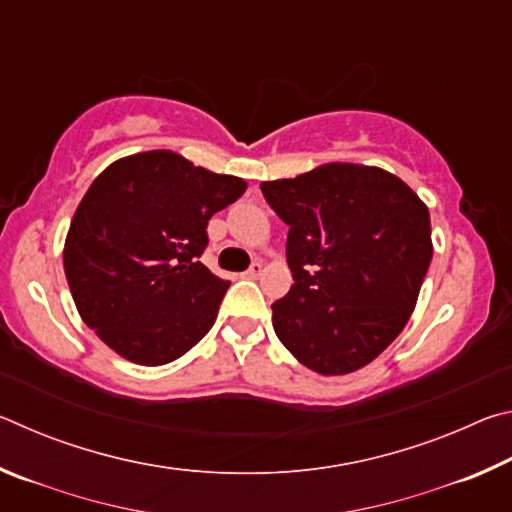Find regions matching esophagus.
<instances>
[{"mask_svg": "<svg viewBox=\"0 0 512 512\" xmlns=\"http://www.w3.org/2000/svg\"><path fill=\"white\" fill-rule=\"evenodd\" d=\"M262 273H264V264L262 262H253V266H250L248 271H246V277H253V280H255V277H259Z\"/></svg>", "mask_w": 512, "mask_h": 512, "instance_id": "obj_1", "label": "esophagus"}]
</instances>
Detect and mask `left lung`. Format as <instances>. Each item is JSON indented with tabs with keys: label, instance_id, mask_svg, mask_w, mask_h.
<instances>
[{
	"label": "left lung",
	"instance_id": "1",
	"mask_svg": "<svg viewBox=\"0 0 512 512\" xmlns=\"http://www.w3.org/2000/svg\"><path fill=\"white\" fill-rule=\"evenodd\" d=\"M289 225L293 284L273 329L318 375H348L391 345L418 302L433 255L427 205L391 171L327 162L262 183Z\"/></svg>",
	"mask_w": 512,
	"mask_h": 512
}]
</instances>
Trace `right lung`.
Listing matches in <instances>:
<instances>
[{
    "instance_id": "add662e5",
    "label": "right lung",
    "mask_w": 512,
    "mask_h": 512,
    "mask_svg": "<svg viewBox=\"0 0 512 512\" xmlns=\"http://www.w3.org/2000/svg\"><path fill=\"white\" fill-rule=\"evenodd\" d=\"M246 180L167 149L103 169L69 223L63 266L83 323L137 366H164L210 332L230 282L198 262L207 221Z\"/></svg>"
}]
</instances>
